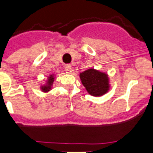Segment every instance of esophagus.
Returning <instances> with one entry per match:
<instances>
[{
    "label": "esophagus",
    "instance_id": "34e87169",
    "mask_svg": "<svg viewBox=\"0 0 153 153\" xmlns=\"http://www.w3.org/2000/svg\"><path fill=\"white\" fill-rule=\"evenodd\" d=\"M71 64H66L65 65V71L67 72V73H71Z\"/></svg>",
    "mask_w": 153,
    "mask_h": 153
}]
</instances>
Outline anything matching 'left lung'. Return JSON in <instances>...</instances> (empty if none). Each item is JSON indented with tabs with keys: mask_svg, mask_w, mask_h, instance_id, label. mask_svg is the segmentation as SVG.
<instances>
[{
	"mask_svg": "<svg viewBox=\"0 0 153 153\" xmlns=\"http://www.w3.org/2000/svg\"><path fill=\"white\" fill-rule=\"evenodd\" d=\"M82 85L91 95L100 97L109 90L108 74L91 68L79 74Z\"/></svg>",
	"mask_w": 153,
	"mask_h": 153,
	"instance_id": "8db88e82",
	"label": "left lung"
}]
</instances>
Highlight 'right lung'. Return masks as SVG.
Returning <instances> with one entry per match:
<instances>
[{"instance_id":"right-lung-1","label":"right lung","mask_w":153,"mask_h":153,"mask_svg":"<svg viewBox=\"0 0 153 153\" xmlns=\"http://www.w3.org/2000/svg\"><path fill=\"white\" fill-rule=\"evenodd\" d=\"M54 80H55V75H54V74L49 75L48 78V81H47L46 84L44 85V86H41V87H40L42 91H43V92H48L49 91H51V87H52L53 82H54Z\"/></svg>"}]
</instances>
